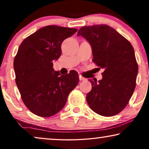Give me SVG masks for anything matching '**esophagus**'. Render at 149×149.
Returning a JSON list of instances; mask_svg holds the SVG:
<instances>
[{
	"label": "esophagus",
	"mask_w": 149,
	"mask_h": 149,
	"mask_svg": "<svg viewBox=\"0 0 149 149\" xmlns=\"http://www.w3.org/2000/svg\"><path fill=\"white\" fill-rule=\"evenodd\" d=\"M85 79H86L84 78V77H82V76H81V75L79 76V80H80V81H85Z\"/></svg>",
	"instance_id": "34e87169"
}]
</instances>
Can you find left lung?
Masks as SVG:
<instances>
[{
    "label": "left lung",
    "mask_w": 149,
    "mask_h": 149,
    "mask_svg": "<svg viewBox=\"0 0 149 149\" xmlns=\"http://www.w3.org/2000/svg\"><path fill=\"white\" fill-rule=\"evenodd\" d=\"M83 36L92 47V61L103 68L102 79L89 80L92 88L86 100L90 109L104 117L117 115L125 109L133 94L138 66L132 44L111 26H83Z\"/></svg>",
    "instance_id": "obj_1"
}]
</instances>
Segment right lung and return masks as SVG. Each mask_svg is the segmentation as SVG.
<instances>
[{"label":"right lung","instance_id":"add662e5","mask_svg":"<svg viewBox=\"0 0 149 149\" xmlns=\"http://www.w3.org/2000/svg\"><path fill=\"white\" fill-rule=\"evenodd\" d=\"M77 31V28L47 26L20 44L13 62L15 83L24 104L34 115L48 117L58 113L78 85L77 72L60 75L53 68V60L62 54V42Z\"/></svg>","mask_w":149,"mask_h":149}]
</instances>
